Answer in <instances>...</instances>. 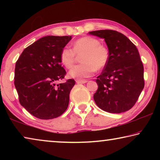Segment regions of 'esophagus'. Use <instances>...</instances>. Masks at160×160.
<instances>
[{"label": "esophagus", "instance_id": "obj_1", "mask_svg": "<svg viewBox=\"0 0 160 160\" xmlns=\"http://www.w3.org/2000/svg\"><path fill=\"white\" fill-rule=\"evenodd\" d=\"M88 82V80H76V82L78 84H84V83H86Z\"/></svg>", "mask_w": 160, "mask_h": 160}]
</instances>
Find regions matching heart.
Returning <instances> with one entry per match:
<instances>
[{"mask_svg": "<svg viewBox=\"0 0 160 160\" xmlns=\"http://www.w3.org/2000/svg\"><path fill=\"white\" fill-rule=\"evenodd\" d=\"M81 56L82 64L72 68L68 72L70 78L84 79L90 77L95 70H102L109 60V51L104 45L100 44L99 39L90 36L81 37L75 41L72 49L64 47L61 50L60 60L68 69L71 68Z\"/></svg>", "mask_w": 160, "mask_h": 160, "instance_id": "obj_1", "label": "heart"}]
</instances>
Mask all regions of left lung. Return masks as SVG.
<instances>
[{"label": "left lung", "instance_id": "1", "mask_svg": "<svg viewBox=\"0 0 160 160\" xmlns=\"http://www.w3.org/2000/svg\"><path fill=\"white\" fill-rule=\"evenodd\" d=\"M89 34L104 39L109 60L97 78L98 89L94 94L96 104L109 113L131 109L144 88V68L135 46L117 31L103 29Z\"/></svg>", "mask_w": 160, "mask_h": 160}]
</instances>
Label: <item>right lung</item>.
Listing matches in <instances>:
<instances>
[{
  "label": "right lung",
  "mask_w": 160,
  "mask_h": 160,
  "mask_svg": "<svg viewBox=\"0 0 160 160\" xmlns=\"http://www.w3.org/2000/svg\"><path fill=\"white\" fill-rule=\"evenodd\" d=\"M71 36H47L24 49L15 68V86L20 104L40 119L60 116L67 109L73 79L56 85L66 72L61 66V50Z\"/></svg>",
  "instance_id": "obj_1"
}]
</instances>
